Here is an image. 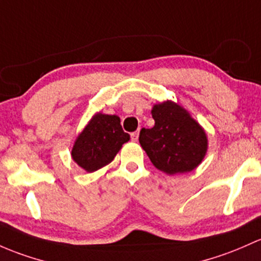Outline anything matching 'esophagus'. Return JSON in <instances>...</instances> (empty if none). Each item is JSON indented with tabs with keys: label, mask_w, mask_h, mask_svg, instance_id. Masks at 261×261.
<instances>
[{
	"label": "esophagus",
	"mask_w": 261,
	"mask_h": 261,
	"mask_svg": "<svg viewBox=\"0 0 261 261\" xmlns=\"http://www.w3.org/2000/svg\"><path fill=\"white\" fill-rule=\"evenodd\" d=\"M138 139H139V131L131 133V140H133V141H138Z\"/></svg>",
	"instance_id": "obj_1"
}]
</instances>
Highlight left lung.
<instances>
[{
	"label": "left lung",
	"mask_w": 261,
	"mask_h": 261,
	"mask_svg": "<svg viewBox=\"0 0 261 261\" xmlns=\"http://www.w3.org/2000/svg\"><path fill=\"white\" fill-rule=\"evenodd\" d=\"M155 125L141 128L140 145L152 165L167 175L193 171L207 151V135L190 112L171 100L152 106Z\"/></svg>",
	"instance_id": "1"
}]
</instances>
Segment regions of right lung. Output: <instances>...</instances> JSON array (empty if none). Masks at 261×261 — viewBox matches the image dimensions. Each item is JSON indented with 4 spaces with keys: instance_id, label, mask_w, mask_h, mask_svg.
Here are the masks:
<instances>
[{
    "instance_id": "1",
    "label": "right lung",
    "mask_w": 261,
    "mask_h": 261,
    "mask_svg": "<svg viewBox=\"0 0 261 261\" xmlns=\"http://www.w3.org/2000/svg\"><path fill=\"white\" fill-rule=\"evenodd\" d=\"M128 140L117 115L96 112L76 138L71 156L85 171L94 172L109 165Z\"/></svg>"
}]
</instances>
